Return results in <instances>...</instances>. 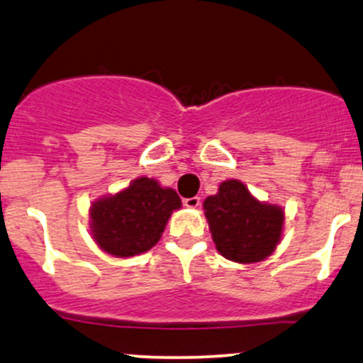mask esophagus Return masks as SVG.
<instances>
[{"label": "esophagus", "instance_id": "34e87169", "mask_svg": "<svg viewBox=\"0 0 363 363\" xmlns=\"http://www.w3.org/2000/svg\"><path fill=\"white\" fill-rule=\"evenodd\" d=\"M183 206L189 208H197L200 206V197H191V199H185L183 200Z\"/></svg>", "mask_w": 363, "mask_h": 363}]
</instances>
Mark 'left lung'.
I'll list each match as a JSON object with an SVG mask.
<instances>
[{"mask_svg": "<svg viewBox=\"0 0 363 363\" xmlns=\"http://www.w3.org/2000/svg\"><path fill=\"white\" fill-rule=\"evenodd\" d=\"M203 211L217 251L236 263L262 262L282 238V208L259 202L238 180L220 183Z\"/></svg>", "mask_w": 363, "mask_h": 363, "instance_id": "8db88e82", "label": "left lung"}]
</instances>
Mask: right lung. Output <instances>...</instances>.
<instances>
[{"label": "right lung", "instance_id": "obj_1", "mask_svg": "<svg viewBox=\"0 0 363 363\" xmlns=\"http://www.w3.org/2000/svg\"><path fill=\"white\" fill-rule=\"evenodd\" d=\"M180 207L177 191L161 189L152 178H138L125 190L93 203V238L108 255L135 257L160 241L172 212Z\"/></svg>", "mask_w": 363, "mask_h": 363}]
</instances>
